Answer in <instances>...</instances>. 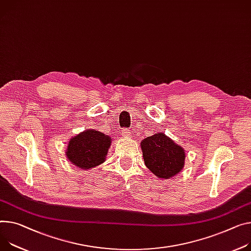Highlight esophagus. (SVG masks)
I'll use <instances>...</instances> for the list:
<instances>
[{"mask_svg": "<svg viewBox=\"0 0 251 251\" xmlns=\"http://www.w3.org/2000/svg\"><path fill=\"white\" fill-rule=\"evenodd\" d=\"M122 134L125 137H130V131L127 129V128H124L122 130Z\"/></svg>", "mask_w": 251, "mask_h": 251, "instance_id": "1", "label": "esophagus"}]
</instances>
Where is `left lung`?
<instances>
[{
    "label": "left lung",
    "instance_id": "8db88e82",
    "mask_svg": "<svg viewBox=\"0 0 251 251\" xmlns=\"http://www.w3.org/2000/svg\"><path fill=\"white\" fill-rule=\"evenodd\" d=\"M141 148L147 168L159 178L171 179L184 167V149L163 132L144 139Z\"/></svg>",
    "mask_w": 251,
    "mask_h": 251
}]
</instances>
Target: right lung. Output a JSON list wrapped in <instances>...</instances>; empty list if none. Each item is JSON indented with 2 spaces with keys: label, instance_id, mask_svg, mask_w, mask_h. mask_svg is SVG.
<instances>
[{
  "label": "right lung",
  "instance_id": "1",
  "mask_svg": "<svg viewBox=\"0 0 251 251\" xmlns=\"http://www.w3.org/2000/svg\"><path fill=\"white\" fill-rule=\"evenodd\" d=\"M110 144L111 138L103 132L86 129L69 141L65 153L74 166L88 170L105 161Z\"/></svg>",
  "mask_w": 251,
  "mask_h": 251
}]
</instances>
